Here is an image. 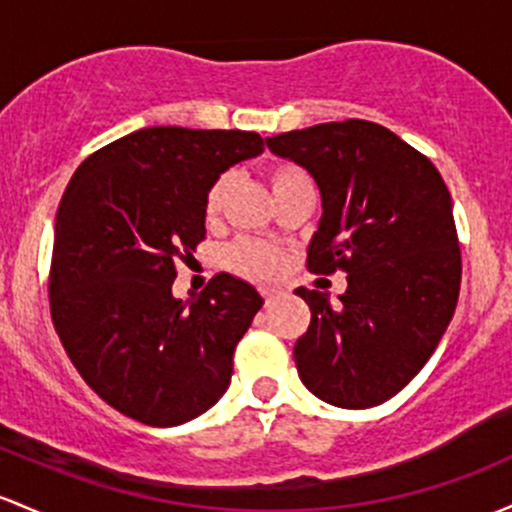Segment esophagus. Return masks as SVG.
Segmentation results:
<instances>
[{
  "label": "esophagus",
  "mask_w": 512,
  "mask_h": 512,
  "mask_svg": "<svg viewBox=\"0 0 512 512\" xmlns=\"http://www.w3.org/2000/svg\"><path fill=\"white\" fill-rule=\"evenodd\" d=\"M262 296H265L267 303H272L279 296V291L272 289V286H265V289H262Z\"/></svg>",
  "instance_id": "esophagus-1"
}]
</instances>
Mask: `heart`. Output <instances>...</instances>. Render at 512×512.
Segmentation results:
<instances>
[{
	"mask_svg": "<svg viewBox=\"0 0 512 512\" xmlns=\"http://www.w3.org/2000/svg\"><path fill=\"white\" fill-rule=\"evenodd\" d=\"M306 179V172L301 167L291 165V162H282V165H274L269 170V184H272L274 196L294 187V184L306 182ZM223 194H226V177L216 179L204 196V216L209 221H213L221 211ZM226 265L233 272L245 274V277H267V274L277 272L279 250L267 243H260V240H238L226 250Z\"/></svg>",
	"mask_w": 512,
	"mask_h": 512,
	"instance_id": "1",
	"label": "heart"
}]
</instances>
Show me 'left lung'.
<instances>
[{
	"label": "left lung",
	"mask_w": 512,
	"mask_h": 512,
	"mask_svg": "<svg viewBox=\"0 0 512 512\" xmlns=\"http://www.w3.org/2000/svg\"><path fill=\"white\" fill-rule=\"evenodd\" d=\"M267 148L320 189L308 269L347 272L340 306L296 289L311 308L294 345L303 386L330 406H379L425 367L457 308L462 255L445 179L396 133L362 119L272 136Z\"/></svg>",
	"instance_id": "obj_1"
}]
</instances>
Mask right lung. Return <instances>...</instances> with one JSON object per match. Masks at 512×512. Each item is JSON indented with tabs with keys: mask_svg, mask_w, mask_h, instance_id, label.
Instances as JSON below:
<instances>
[{
	"mask_svg": "<svg viewBox=\"0 0 512 512\" xmlns=\"http://www.w3.org/2000/svg\"><path fill=\"white\" fill-rule=\"evenodd\" d=\"M262 150L252 131L140 128L89 155L67 184L50 316L89 389L138 423H187L230 386L233 350L262 296L216 274L184 303L172 282L177 260L206 238L211 184Z\"/></svg>",
	"mask_w": 512,
	"mask_h": 512,
	"instance_id": "right-lung-1",
	"label": "right lung"
}]
</instances>
